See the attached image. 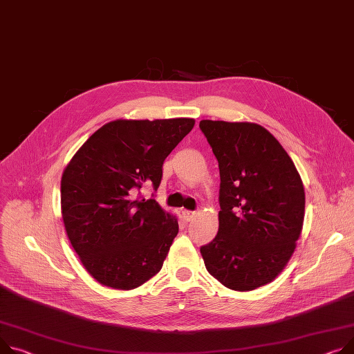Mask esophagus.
Instances as JSON below:
<instances>
[{"label": "esophagus", "instance_id": "esophagus-1", "mask_svg": "<svg viewBox=\"0 0 354 354\" xmlns=\"http://www.w3.org/2000/svg\"><path fill=\"white\" fill-rule=\"evenodd\" d=\"M182 215H183V219L186 221V222H189L194 216H195V212H192V210H182Z\"/></svg>", "mask_w": 354, "mask_h": 354}]
</instances>
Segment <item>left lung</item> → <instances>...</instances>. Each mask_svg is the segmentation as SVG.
I'll return each instance as SVG.
<instances>
[{"mask_svg": "<svg viewBox=\"0 0 354 354\" xmlns=\"http://www.w3.org/2000/svg\"><path fill=\"white\" fill-rule=\"evenodd\" d=\"M219 163V230L201 248L207 272L232 290L270 283L295 252L304 187L288 152L263 127L203 120Z\"/></svg>", "mask_w": 354, "mask_h": 354, "instance_id": "left-lung-1", "label": "left lung"}]
</instances>
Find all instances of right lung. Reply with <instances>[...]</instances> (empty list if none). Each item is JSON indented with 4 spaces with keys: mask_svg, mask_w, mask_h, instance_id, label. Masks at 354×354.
Returning a JSON list of instances; mask_svg holds the SVG:
<instances>
[{
    "mask_svg": "<svg viewBox=\"0 0 354 354\" xmlns=\"http://www.w3.org/2000/svg\"><path fill=\"white\" fill-rule=\"evenodd\" d=\"M195 120H116L93 132L62 174L68 239L101 285L131 290L155 276L179 226L140 189L162 179V165Z\"/></svg>",
    "mask_w": 354,
    "mask_h": 354,
    "instance_id": "obj_1",
    "label": "right lung"
}]
</instances>
